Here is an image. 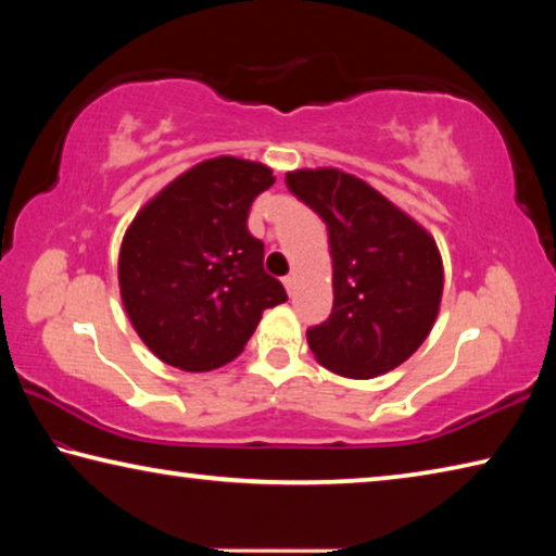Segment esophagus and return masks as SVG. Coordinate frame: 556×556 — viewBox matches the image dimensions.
I'll return each instance as SVG.
<instances>
[{
    "label": "esophagus",
    "mask_w": 556,
    "mask_h": 556,
    "mask_svg": "<svg viewBox=\"0 0 556 556\" xmlns=\"http://www.w3.org/2000/svg\"><path fill=\"white\" fill-rule=\"evenodd\" d=\"M281 281H285V287H287V291H289V294H294V287H296V277L294 275H287L285 279H281Z\"/></svg>",
    "instance_id": "esophagus-1"
}]
</instances>
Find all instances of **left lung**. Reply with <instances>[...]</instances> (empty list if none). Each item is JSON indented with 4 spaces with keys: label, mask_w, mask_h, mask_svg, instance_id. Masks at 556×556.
<instances>
[{
    "label": "left lung",
    "mask_w": 556,
    "mask_h": 556,
    "mask_svg": "<svg viewBox=\"0 0 556 556\" xmlns=\"http://www.w3.org/2000/svg\"><path fill=\"white\" fill-rule=\"evenodd\" d=\"M289 191L326 223L333 308L306 331L316 361L353 380L378 378L425 343L444 265L431 235L361 178L338 168L287 174Z\"/></svg>",
    "instance_id": "1"
}]
</instances>
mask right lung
I'll list each match as a JSON object with an SVG mask.
<instances>
[{
	"instance_id": "1",
	"label": "right lung",
	"mask_w": 556,
	"mask_h": 556,
	"mask_svg": "<svg viewBox=\"0 0 556 556\" xmlns=\"http://www.w3.org/2000/svg\"><path fill=\"white\" fill-rule=\"evenodd\" d=\"M271 168L235 156L195 164L149 201L119 250L122 304L159 361L188 372L238 355L265 308L287 301L248 230Z\"/></svg>"
}]
</instances>
